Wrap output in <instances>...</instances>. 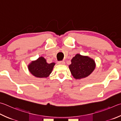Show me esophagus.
<instances>
[{
  "mask_svg": "<svg viewBox=\"0 0 121 121\" xmlns=\"http://www.w3.org/2000/svg\"><path fill=\"white\" fill-rule=\"evenodd\" d=\"M58 64L59 65H65V62L64 61H58Z\"/></svg>",
  "mask_w": 121,
  "mask_h": 121,
  "instance_id": "obj_1",
  "label": "esophagus"
}]
</instances>
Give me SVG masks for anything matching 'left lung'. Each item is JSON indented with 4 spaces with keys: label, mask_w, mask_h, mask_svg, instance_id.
<instances>
[{
    "label": "left lung",
    "mask_w": 121,
    "mask_h": 121,
    "mask_svg": "<svg viewBox=\"0 0 121 121\" xmlns=\"http://www.w3.org/2000/svg\"><path fill=\"white\" fill-rule=\"evenodd\" d=\"M69 69L76 79H80L90 75L95 69L96 64L93 59L88 56L77 54L71 59Z\"/></svg>",
    "instance_id": "left-lung-1"
}]
</instances>
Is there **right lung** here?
Segmentation results:
<instances>
[{
	"instance_id": "1",
	"label": "right lung",
	"mask_w": 121,
	"mask_h": 121,
	"mask_svg": "<svg viewBox=\"0 0 121 121\" xmlns=\"http://www.w3.org/2000/svg\"><path fill=\"white\" fill-rule=\"evenodd\" d=\"M55 63H48L42 56L33 61L28 65L30 72L37 78H47L52 72Z\"/></svg>"
}]
</instances>
